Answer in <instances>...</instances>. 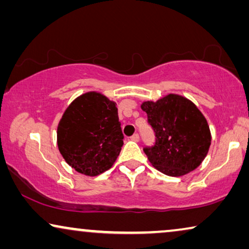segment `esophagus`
<instances>
[{
  "mask_svg": "<svg viewBox=\"0 0 249 249\" xmlns=\"http://www.w3.org/2000/svg\"><path fill=\"white\" fill-rule=\"evenodd\" d=\"M130 139H131V141H134V142H138L139 141V135L137 134V132H136V134L131 136Z\"/></svg>",
  "mask_w": 249,
  "mask_h": 249,
  "instance_id": "obj_1",
  "label": "esophagus"
}]
</instances>
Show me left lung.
<instances>
[{"instance_id": "left-lung-1", "label": "left lung", "mask_w": 249, "mask_h": 249, "mask_svg": "<svg viewBox=\"0 0 249 249\" xmlns=\"http://www.w3.org/2000/svg\"><path fill=\"white\" fill-rule=\"evenodd\" d=\"M142 108L154 131L153 145L142 148L152 165L171 177L195 170L211 145L209 124L195 104L170 94L158 102H145Z\"/></svg>"}]
</instances>
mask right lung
<instances>
[{"instance_id":"1","label":"right lung","mask_w":249,"mask_h":249,"mask_svg":"<svg viewBox=\"0 0 249 249\" xmlns=\"http://www.w3.org/2000/svg\"><path fill=\"white\" fill-rule=\"evenodd\" d=\"M122 144L115 103L98 93L76 98L59 122V151L68 164L83 175L97 176L110 169Z\"/></svg>"}]
</instances>
